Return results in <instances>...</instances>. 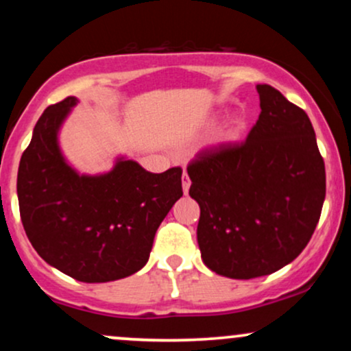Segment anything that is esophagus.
Returning a JSON list of instances; mask_svg holds the SVG:
<instances>
[{
	"mask_svg": "<svg viewBox=\"0 0 351 351\" xmlns=\"http://www.w3.org/2000/svg\"><path fill=\"white\" fill-rule=\"evenodd\" d=\"M181 184H183V193H184V195H188L189 186H191V180H189V176H188L186 171H184L183 176H181Z\"/></svg>",
	"mask_w": 351,
	"mask_h": 351,
	"instance_id": "obj_1",
	"label": "esophagus"
}]
</instances>
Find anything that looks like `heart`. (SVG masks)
<instances>
[{
	"label": "heart",
	"mask_w": 351,
	"mask_h": 351,
	"mask_svg": "<svg viewBox=\"0 0 351 351\" xmlns=\"http://www.w3.org/2000/svg\"><path fill=\"white\" fill-rule=\"evenodd\" d=\"M244 130H245V119L243 115H236L232 117L231 122L224 127V130L217 135V140L223 143H236L241 140Z\"/></svg>",
	"instance_id": "heart-1"
}]
</instances>
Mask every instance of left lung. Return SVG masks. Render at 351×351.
Here are the masks:
<instances>
[{"instance_id":"left-lung-1","label":"left lung","mask_w":351,"mask_h":351,"mask_svg":"<svg viewBox=\"0 0 351 351\" xmlns=\"http://www.w3.org/2000/svg\"><path fill=\"white\" fill-rule=\"evenodd\" d=\"M243 143L206 148L188 165L199 204L203 263L254 279L292 263L308 244L325 199V163L308 115L267 84Z\"/></svg>"}]
</instances>
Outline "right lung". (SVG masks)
I'll list each match as a JSON object with an SVG mask.
<instances>
[{"instance_id": "1", "label": "right lung", "mask_w": 351, "mask_h": 351, "mask_svg": "<svg viewBox=\"0 0 351 351\" xmlns=\"http://www.w3.org/2000/svg\"><path fill=\"white\" fill-rule=\"evenodd\" d=\"M75 104L67 97L39 117L19 162V215L27 239L52 267L87 284L119 280L147 264L156 229L183 196V170L150 173L119 158L104 175H79L58 143Z\"/></svg>"}]
</instances>
